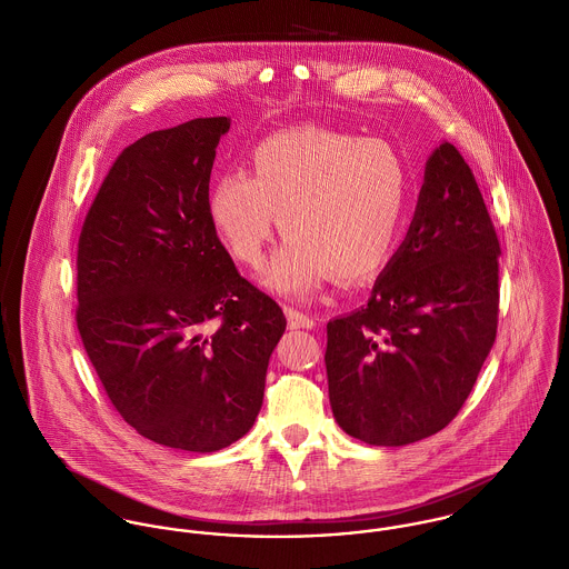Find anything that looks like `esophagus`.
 Returning a JSON list of instances; mask_svg holds the SVG:
<instances>
[{
  "label": "esophagus",
  "instance_id": "1",
  "mask_svg": "<svg viewBox=\"0 0 569 569\" xmlns=\"http://www.w3.org/2000/svg\"><path fill=\"white\" fill-rule=\"evenodd\" d=\"M284 313H287V322L289 328H313L316 326V318L293 309V307H284Z\"/></svg>",
  "mask_w": 569,
  "mask_h": 569
}]
</instances>
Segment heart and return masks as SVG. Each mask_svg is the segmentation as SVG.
<instances>
[{"label":"heart","mask_w":569,"mask_h":569,"mask_svg":"<svg viewBox=\"0 0 569 569\" xmlns=\"http://www.w3.org/2000/svg\"><path fill=\"white\" fill-rule=\"evenodd\" d=\"M407 170L379 138L302 124L262 138L249 153V174L228 172L210 188L208 219L226 251L258 269L273 234L278 249L264 284L307 296L328 276L366 282L392 258L407 210Z\"/></svg>","instance_id":"1"}]
</instances>
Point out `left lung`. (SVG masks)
I'll list each match as a JSON object with an SVG mask.
<instances>
[{"label":"left lung","mask_w":569,"mask_h":569,"mask_svg":"<svg viewBox=\"0 0 569 569\" xmlns=\"http://www.w3.org/2000/svg\"><path fill=\"white\" fill-rule=\"evenodd\" d=\"M499 253L469 163L440 144L368 305L326 325L330 407L348 436L401 447L458 416L495 341Z\"/></svg>","instance_id":"8db88e82"}]
</instances>
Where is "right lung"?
<instances>
[{"mask_svg": "<svg viewBox=\"0 0 569 569\" xmlns=\"http://www.w3.org/2000/svg\"><path fill=\"white\" fill-rule=\"evenodd\" d=\"M230 120L153 131L111 163L82 221L77 326L111 406L144 438L212 453L251 429L284 313L208 219Z\"/></svg>", "mask_w": 569, "mask_h": 569, "instance_id": "add662e5", "label": "right lung"}]
</instances>
